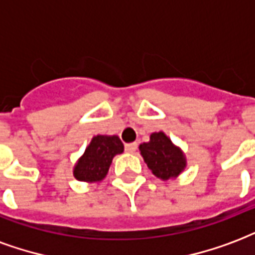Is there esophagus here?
I'll list each match as a JSON object with an SVG mask.
<instances>
[{"label":"esophagus","instance_id":"obj_1","mask_svg":"<svg viewBox=\"0 0 255 255\" xmlns=\"http://www.w3.org/2000/svg\"><path fill=\"white\" fill-rule=\"evenodd\" d=\"M137 142H131V143H126L125 145V150L126 153H134L135 150H137Z\"/></svg>","mask_w":255,"mask_h":255}]
</instances>
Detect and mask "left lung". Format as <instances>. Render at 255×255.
I'll return each instance as SVG.
<instances>
[{
	"mask_svg": "<svg viewBox=\"0 0 255 255\" xmlns=\"http://www.w3.org/2000/svg\"><path fill=\"white\" fill-rule=\"evenodd\" d=\"M139 153L151 173L162 181L175 179L186 169V155L163 131L150 134L149 142L139 145Z\"/></svg>",
	"mask_w": 255,
	"mask_h": 255,
	"instance_id": "left-lung-1",
	"label": "left lung"
}]
</instances>
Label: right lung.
<instances>
[{"instance_id":"1","label":"right lung","mask_w":255,"mask_h":255,"mask_svg":"<svg viewBox=\"0 0 255 255\" xmlns=\"http://www.w3.org/2000/svg\"><path fill=\"white\" fill-rule=\"evenodd\" d=\"M122 151L124 143L118 135L97 134L73 167V175L82 182H101L105 179L114 157Z\"/></svg>"}]
</instances>
